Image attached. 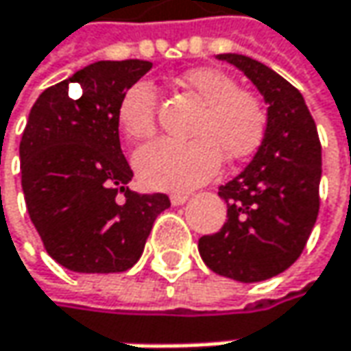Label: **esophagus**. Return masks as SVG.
Returning <instances> with one entry per match:
<instances>
[{
    "label": "esophagus",
    "instance_id": "1",
    "mask_svg": "<svg viewBox=\"0 0 351 351\" xmlns=\"http://www.w3.org/2000/svg\"><path fill=\"white\" fill-rule=\"evenodd\" d=\"M187 199H189V195H187V193H171V195H169V202H171V205H184Z\"/></svg>",
    "mask_w": 351,
    "mask_h": 351
}]
</instances>
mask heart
<instances>
[{"instance_id": "heart-1", "label": "heart", "mask_w": 351, "mask_h": 351, "mask_svg": "<svg viewBox=\"0 0 351 351\" xmlns=\"http://www.w3.org/2000/svg\"><path fill=\"white\" fill-rule=\"evenodd\" d=\"M182 86L203 102L191 126V140H156L134 154L138 178L152 189L187 191L207 182L221 156L235 164L261 148L269 114L261 98L239 88L231 75L213 66L191 69ZM158 90L149 80H138L122 95L118 122L132 140H148L156 132Z\"/></svg>"}]
</instances>
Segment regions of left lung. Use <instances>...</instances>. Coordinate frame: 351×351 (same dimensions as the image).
Masks as SVG:
<instances>
[{
	"label": "left lung",
	"mask_w": 351,
	"mask_h": 351,
	"mask_svg": "<svg viewBox=\"0 0 351 351\" xmlns=\"http://www.w3.org/2000/svg\"><path fill=\"white\" fill-rule=\"evenodd\" d=\"M217 59L235 64L258 88L269 126L253 162L219 187L227 221L197 247L213 272L258 282L287 271L306 247L320 209L322 146L304 98L289 80L245 55Z\"/></svg>",
	"instance_id": "1"
}]
</instances>
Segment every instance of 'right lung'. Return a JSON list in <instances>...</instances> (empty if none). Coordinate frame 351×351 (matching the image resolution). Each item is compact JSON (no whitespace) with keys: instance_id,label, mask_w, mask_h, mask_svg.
<instances>
[{"instance_id":"obj_1","label":"right lung","mask_w":351,"mask_h":351,"mask_svg":"<svg viewBox=\"0 0 351 351\" xmlns=\"http://www.w3.org/2000/svg\"><path fill=\"white\" fill-rule=\"evenodd\" d=\"M149 61H98L41 93L19 144L27 211L43 247L75 272L128 271L142 256L166 193H136L120 149L118 104ZM81 84L73 99L68 84Z\"/></svg>"}]
</instances>
